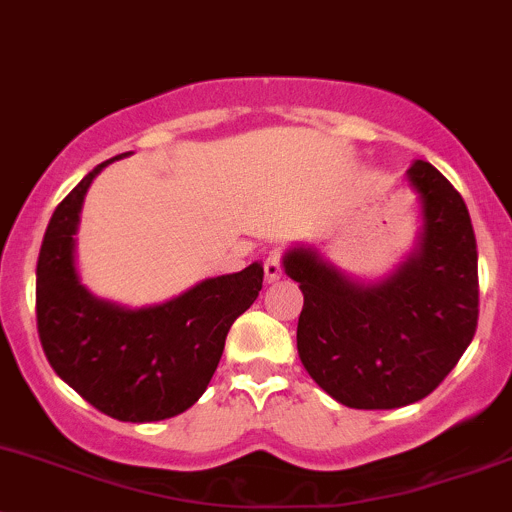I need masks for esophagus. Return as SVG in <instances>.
I'll return each instance as SVG.
<instances>
[{
  "instance_id": "esophagus-1",
  "label": "esophagus",
  "mask_w": 512,
  "mask_h": 512,
  "mask_svg": "<svg viewBox=\"0 0 512 512\" xmlns=\"http://www.w3.org/2000/svg\"><path fill=\"white\" fill-rule=\"evenodd\" d=\"M263 273H266V283L278 281L283 276V268H281V258H278L276 251L263 261Z\"/></svg>"
}]
</instances>
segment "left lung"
<instances>
[{
    "label": "left lung",
    "instance_id": "left-lung-1",
    "mask_svg": "<svg viewBox=\"0 0 512 512\" xmlns=\"http://www.w3.org/2000/svg\"><path fill=\"white\" fill-rule=\"evenodd\" d=\"M407 182L419 197V239L384 278L360 281L313 246L283 254V271L303 291L300 362L350 409L419 402L476 335L478 249L466 202L424 160H414Z\"/></svg>",
    "mask_w": 512,
    "mask_h": 512
}]
</instances>
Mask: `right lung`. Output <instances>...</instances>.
Returning a JSON list of instances; mask_svg holds the SVG:
<instances>
[{
    "instance_id": "1",
    "label": "right lung",
    "mask_w": 512,
    "mask_h": 512,
    "mask_svg": "<svg viewBox=\"0 0 512 512\" xmlns=\"http://www.w3.org/2000/svg\"><path fill=\"white\" fill-rule=\"evenodd\" d=\"M123 155L113 157L120 160ZM56 207L36 263V325L46 360L68 387L118 421H162L187 412L217 372L226 333L258 298L263 266L204 278L177 298L128 305L98 298L76 266L83 199L103 167Z\"/></svg>"
}]
</instances>
